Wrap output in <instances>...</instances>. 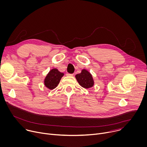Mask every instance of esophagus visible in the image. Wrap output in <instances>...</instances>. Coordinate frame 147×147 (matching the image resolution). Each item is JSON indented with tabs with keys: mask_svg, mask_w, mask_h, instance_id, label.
Here are the masks:
<instances>
[{
	"mask_svg": "<svg viewBox=\"0 0 147 147\" xmlns=\"http://www.w3.org/2000/svg\"><path fill=\"white\" fill-rule=\"evenodd\" d=\"M66 75L67 76H73V74H70V73H67Z\"/></svg>",
	"mask_w": 147,
	"mask_h": 147,
	"instance_id": "obj_1",
	"label": "esophagus"
}]
</instances>
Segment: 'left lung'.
<instances>
[{"label":"left lung","instance_id":"left-lung-1","mask_svg":"<svg viewBox=\"0 0 147 147\" xmlns=\"http://www.w3.org/2000/svg\"><path fill=\"white\" fill-rule=\"evenodd\" d=\"M76 78L79 84L85 89L90 88L94 85V81L92 74L85 69L82 70L81 73L76 74Z\"/></svg>","mask_w":147,"mask_h":147}]
</instances>
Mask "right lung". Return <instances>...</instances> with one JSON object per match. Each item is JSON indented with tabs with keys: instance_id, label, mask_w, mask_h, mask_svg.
<instances>
[{
	"instance_id": "obj_1",
	"label": "right lung",
	"mask_w": 147,
	"mask_h": 147,
	"mask_svg": "<svg viewBox=\"0 0 147 147\" xmlns=\"http://www.w3.org/2000/svg\"><path fill=\"white\" fill-rule=\"evenodd\" d=\"M64 73L60 72L57 69H53L46 76L44 83L45 87L49 89H54L59 84Z\"/></svg>"
}]
</instances>
